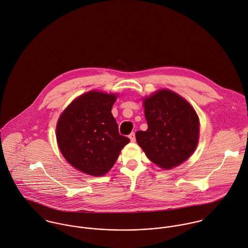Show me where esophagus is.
Masks as SVG:
<instances>
[{
  "mask_svg": "<svg viewBox=\"0 0 248 248\" xmlns=\"http://www.w3.org/2000/svg\"><path fill=\"white\" fill-rule=\"evenodd\" d=\"M129 138H130V140H131L132 142H135V141H136V135H135V133H131V134L129 135Z\"/></svg>",
  "mask_w": 248,
  "mask_h": 248,
  "instance_id": "34e87169",
  "label": "esophagus"
}]
</instances>
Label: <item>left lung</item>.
I'll return each mask as SVG.
<instances>
[{
	"instance_id": "obj_1",
	"label": "left lung",
	"mask_w": 248,
	"mask_h": 248,
	"mask_svg": "<svg viewBox=\"0 0 248 248\" xmlns=\"http://www.w3.org/2000/svg\"><path fill=\"white\" fill-rule=\"evenodd\" d=\"M146 131H138L139 145L154 164L170 169L186 161L199 138V119L193 108L180 95L163 89L146 97Z\"/></svg>"
}]
</instances>
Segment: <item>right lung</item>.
I'll use <instances>...</instances> for the list:
<instances>
[{
	"label": "right lung",
	"mask_w": 248,
	"mask_h": 248,
	"mask_svg": "<svg viewBox=\"0 0 248 248\" xmlns=\"http://www.w3.org/2000/svg\"><path fill=\"white\" fill-rule=\"evenodd\" d=\"M116 96L90 91L74 100L61 115L57 140L66 161L83 173L105 175L130 140L121 136L111 114Z\"/></svg>",
	"instance_id": "add662e5"
}]
</instances>
